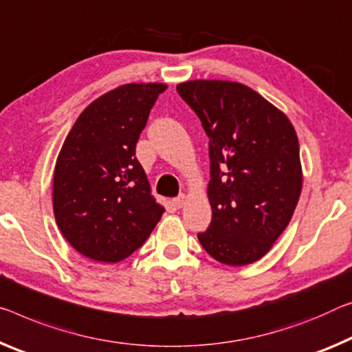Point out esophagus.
Listing matches in <instances>:
<instances>
[{
	"mask_svg": "<svg viewBox=\"0 0 352 352\" xmlns=\"http://www.w3.org/2000/svg\"><path fill=\"white\" fill-rule=\"evenodd\" d=\"M185 204H186V196H185V194H180V196L174 199L175 208H182V206L185 205Z\"/></svg>",
	"mask_w": 352,
	"mask_h": 352,
	"instance_id": "1",
	"label": "esophagus"
}]
</instances>
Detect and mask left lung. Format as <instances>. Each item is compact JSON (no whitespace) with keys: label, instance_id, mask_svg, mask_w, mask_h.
<instances>
[{"label":"left lung","instance_id":"obj_1","mask_svg":"<svg viewBox=\"0 0 352 352\" xmlns=\"http://www.w3.org/2000/svg\"><path fill=\"white\" fill-rule=\"evenodd\" d=\"M208 136L213 217L197 238L214 260L254 263L282 235L302 189L296 131L252 89L196 80L177 86Z\"/></svg>","mask_w":352,"mask_h":352}]
</instances>
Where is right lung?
I'll return each mask as SVG.
<instances>
[{
    "instance_id": "right-lung-1",
    "label": "right lung",
    "mask_w": 352,
    "mask_h": 352,
    "mask_svg": "<svg viewBox=\"0 0 352 352\" xmlns=\"http://www.w3.org/2000/svg\"><path fill=\"white\" fill-rule=\"evenodd\" d=\"M166 87H117L89 104L65 138L54 167L53 210L60 233L87 258H126L164 213L150 194L136 144Z\"/></svg>"
}]
</instances>
